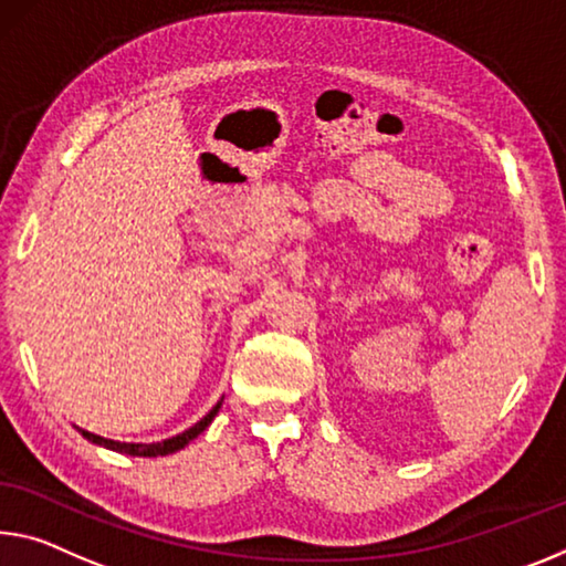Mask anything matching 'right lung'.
Listing matches in <instances>:
<instances>
[{
	"mask_svg": "<svg viewBox=\"0 0 566 566\" xmlns=\"http://www.w3.org/2000/svg\"><path fill=\"white\" fill-rule=\"evenodd\" d=\"M221 402H223V398L209 412H206V416L199 420V423H193L191 428H186L184 433L170 436V438H166V441H158V443H120V441H113V438H103V436L90 433V430H85V428H77V426L75 428L80 430V433H83V438H87L90 443L103 446V448H107V451L128 453V455H143V459H156V455H168V453L181 451V448L191 443L196 436H201L203 430L211 426V420L217 418Z\"/></svg>",
	"mask_w": 566,
	"mask_h": 566,
	"instance_id": "1",
	"label": "right lung"
}]
</instances>
